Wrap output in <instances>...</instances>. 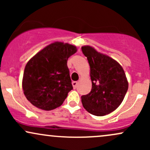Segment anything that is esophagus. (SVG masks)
<instances>
[{
    "mask_svg": "<svg viewBox=\"0 0 150 150\" xmlns=\"http://www.w3.org/2000/svg\"><path fill=\"white\" fill-rule=\"evenodd\" d=\"M72 85H73L74 89H76L77 85V82H76V81H73V82H72Z\"/></svg>",
    "mask_w": 150,
    "mask_h": 150,
    "instance_id": "1",
    "label": "esophagus"
}]
</instances>
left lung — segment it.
Returning a JSON list of instances; mask_svg holds the SVG:
<instances>
[{
  "mask_svg": "<svg viewBox=\"0 0 150 150\" xmlns=\"http://www.w3.org/2000/svg\"><path fill=\"white\" fill-rule=\"evenodd\" d=\"M82 51L88 60L92 83L91 92L81 97L82 105L94 116H105L120 106L128 91L124 70L118 62L91 46H82Z\"/></svg>",
  "mask_w": 150,
  "mask_h": 150,
  "instance_id": "left-lung-1",
  "label": "left lung"
}]
</instances>
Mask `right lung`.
Returning a JSON list of instances; mask_svg holds the SVG:
<instances>
[{"label": "right lung", "instance_id": "right-lung-1", "mask_svg": "<svg viewBox=\"0 0 150 150\" xmlns=\"http://www.w3.org/2000/svg\"><path fill=\"white\" fill-rule=\"evenodd\" d=\"M76 51L75 46L55 42L29 61L24 71L22 88L31 104L46 111L61 106L73 89L67 61Z\"/></svg>", "mask_w": 150, "mask_h": 150}]
</instances>
